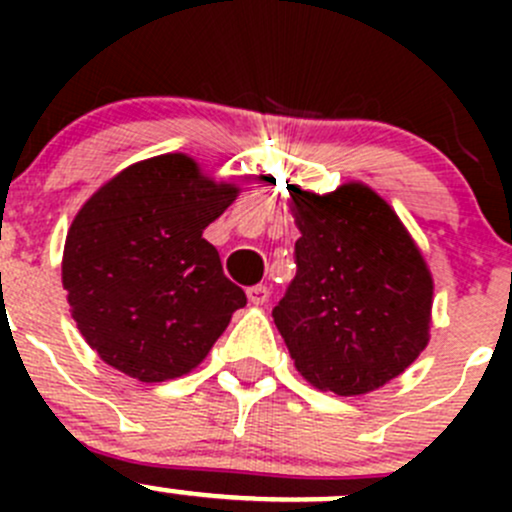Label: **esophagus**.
<instances>
[{
  "mask_svg": "<svg viewBox=\"0 0 512 512\" xmlns=\"http://www.w3.org/2000/svg\"><path fill=\"white\" fill-rule=\"evenodd\" d=\"M247 299H250L252 304H265L267 299H270V289L265 285H255L247 289Z\"/></svg>",
  "mask_w": 512,
  "mask_h": 512,
  "instance_id": "34e87169",
  "label": "esophagus"
}]
</instances>
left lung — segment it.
I'll list each match as a JSON object with an SVG mask.
<instances>
[{"mask_svg":"<svg viewBox=\"0 0 512 512\" xmlns=\"http://www.w3.org/2000/svg\"><path fill=\"white\" fill-rule=\"evenodd\" d=\"M297 275L272 309L299 374L359 396L426 349L433 280L399 215L364 183L317 195L289 188Z\"/></svg>","mask_w":512,"mask_h":512,"instance_id":"1","label":"left lung"}]
</instances>
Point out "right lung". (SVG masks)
<instances>
[{
	"label": "right lung",
	"instance_id": "right-lung-1",
	"mask_svg": "<svg viewBox=\"0 0 512 512\" xmlns=\"http://www.w3.org/2000/svg\"><path fill=\"white\" fill-rule=\"evenodd\" d=\"M240 188L183 153L128 165L69 227L61 282L89 347L138 381L188 374L247 297L225 277L203 230Z\"/></svg>",
	"mask_w": 512,
	"mask_h": 512
}]
</instances>
